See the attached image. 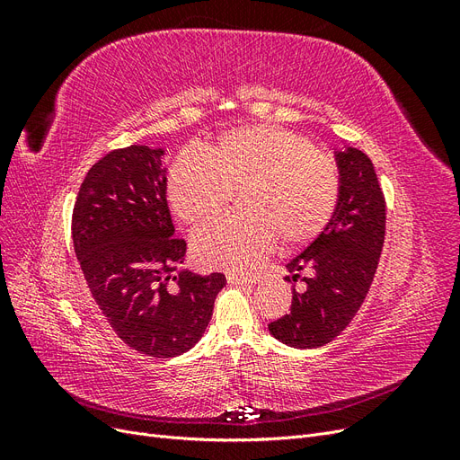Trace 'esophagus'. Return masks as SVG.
<instances>
[{
  "label": "esophagus",
  "mask_w": 460,
  "mask_h": 460,
  "mask_svg": "<svg viewBox=\"0 0 460 460\" xmlns=\"http://www.w3.org/2000/svg\"><path fill=\"white\" fill-rule=\"evenodd\" d=\"M226 280H228V284H235V286H243V284H253L255 282L253 278H247L243 274H234V272L226 274Z\"/></svg>",
  "instance_id": "34e87169"
}]
</instances>
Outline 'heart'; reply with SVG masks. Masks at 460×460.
<instances>
[{"label":"heart","instance_id":"b5f03b06","mask_svg":"<svg viewBox=\"0 0 460 460\" xmlns=\"http://www.w3.org/2000/svg\"><path fill=\"white\" fill-rule=\"evenodd\" d=\"M340 166L309 137L253 124L222 134L207 153H180L166 180L171 207L188 225L215 218L242 193L247 215L222 217L193 235V255L208 269L253 270L276 243H305L323 232L340 198Z\"/></svg>","mask_w":460,"mask_h":460}]
</instances>
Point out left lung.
<instances>
[{
  "mask_svg": "<svg viewBox=\"0 0 460 460\" xmlns=\"http://www.w3.org/2000/svg\"><path fill=\"white\" fill-rule=\"evenodd\" d=\"M340 198L326 228L288 262L297 282L313 269L303 291L291 286V313L269 324L272 336L296 349H316L349 326L378 269L385 235V199L372 161L360 149L336 151Z\"/></svg>",
  "mask_w": 460,
  "mask_h": 460,
  "instance_id": "8db88e82",
  "label": "left lung"
}]
</instances>
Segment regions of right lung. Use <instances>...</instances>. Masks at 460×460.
I'll use <instances>...</instances> for the list:
<instances>
[{
	"mask_svg": "<svg viewBox=\"0 0 460 460\" xmlns=\"http://www.w3.org/2000/svg\"><path fill=\"white\" fill-rule=\"evenodd\" d=\"M163 155L130 146L97 161L75 203L73 242L117 336L147 357L171 358L201 340L226 278L178 270L186 242L174 238Z\"/></svg>",
	"mask_w": 460,
	"mask_h": 460,
	"instance_id": "1",
	"label": "right lung"
}]
</instances>
